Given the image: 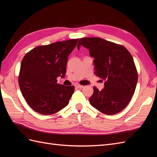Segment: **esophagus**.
<instances>
[{"label": "esophagus", "instance_id": "esophagus-1", "mask_svg": "<svg viewBox=\"0 0 157 157\" xmlns=\"http://www.w3.org/2000/svg\"><path fill=\"white\" fill-rule=\"evenodd\" d=\"M75 87L77 88H82L84 87V86H82V85L77 84H75Z\"/></svg>", "mask_w": 157, "mask_h": 157}]
</instances>
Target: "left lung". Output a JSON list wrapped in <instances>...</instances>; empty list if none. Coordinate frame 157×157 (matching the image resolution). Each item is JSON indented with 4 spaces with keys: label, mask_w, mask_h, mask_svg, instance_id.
Listing matches in <instances>:
<instances>
[{
    "label": "left lung",
    "mask_w": 157,
    "mask_h": 157,
    "mask_svg": "<svg viewBox=\"0 0 157 157\" xmlns=\"http://www.w3.org/2000/svg\"><path fill=\"white\" fill-rule=\"evenodd\" d=\"M82 46L94 58L95 74L105 80L101 91L94 87L90 105L108 115L122 111L134 94L137 72L132 55L124 46L100 38H82L77 48Z\"/></svg>",
    "instance_id": "left-lung-1"
}]
</instances>
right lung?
<instances>
[{"label":"right lung","mask_w":157,"mask_h":157,"mask_svg":"<svg viewBox=\"0 0 157 157\" xmlns=\"http://www.w3.org/2000/svg\"><path fill=\"white\" fill-rule=\"evenodd\" d=\"M78 40L71 39L37 46L23 58L19 86L28 105L35 111L50 115L69 104L75 87L58 84L57 78L65 77L68 56Z\"/></svg>","instance_id":"add662e5"}]
</instances>
